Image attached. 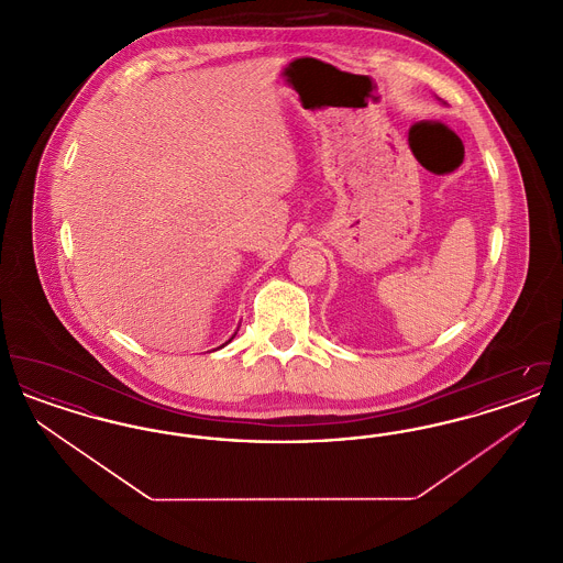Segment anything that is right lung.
<instances>
[{"instance_id":"add662e5","label":"right lung","mask_w":563,"mask_h":563,"mask_svg":"<svg viewBox=\"0 0 563 563\" xmlns=\"http://www.w3.org/2000/svg\"><path fill=\"white\" fill-rule=\"evenodd\" d=\"M234 335H236V333H234ZM234 335H232V338H230V340H228V342H232V340H234ZM228 342H225V344H228ZM225 344H223V346H225ZM223 346H221V349H223Z\"/></svg>"}]
</instances>
